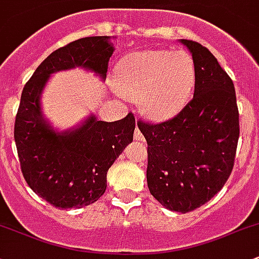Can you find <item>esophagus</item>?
Instances as JSON below:
<instances>
[{"instance_id":"obj_1","label":"esophagus","mask_w":259,"mask_h":259,"mask_svg":"<svg viewBox=\"0 0 259 259\" xmlns=\"http://www.w3.org/2000/svg\"><path fill=\"white\" fill-rule=\"evenodd\" d=\"M134 138L137 139V140H140V141H144V139H145V138H144L143 133H141L140 130L138 129V127H137V129H135V133H134Z\"/></svg>"}]
</instances>
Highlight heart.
Returning <instances> with one entry per match:
<instances>
[{
	"label": "heart",
	"mask_w": 259,
	"mask_h": 259,
	"mask_svg": "<svg viewBox=\"0 0 259 259\" xmlns=\"http://www.w3.org/2000/svg\"><path fill=\"white\" fill-rule=\"evenodd\" d=\"M197 69L195 59L184 50H152L125 57L115 68L119 92L139 99L141 110L154 120L179 114L194 94Z\"/></svg>",
	"instance_id": "heart-1"
}]
</instances>
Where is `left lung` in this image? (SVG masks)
Wrapping results in <instances>:
<instances>
[{
	"mask_svg": "<svg viewBox=\"0 0 259 259\" xmlns=\"http://www.w3.org/2000/svg\"><path fill=\"white\" fill-rule=\"evenodd\" d=\"M197 69L194 98L174 118L159 124L139 120L148 141L146 180L150 194L167 209L194 211L226 184L239 137L233 81L207 48L180 39Z\"/></svg>",
	"mask_w": 259,
	"mask_h": 259,
	"instance_id": "8db88e82",
	"label": "left lung"
}]
</instances>
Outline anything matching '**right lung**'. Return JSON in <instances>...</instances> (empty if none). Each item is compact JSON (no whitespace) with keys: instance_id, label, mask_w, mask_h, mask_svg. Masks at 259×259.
Here are the masks:
<instances>
[{"instance_id":"add662e5","label":"right lung","mask_w":259,"mask_h":259,"mask_svg":"<svg viewBox=\"0 0 259 259\" xmlns=\"http://www.w3.org/2000/svg\"><path fill=\"white\" fill-rule=\"evenodd\" d=\"M114 52L109 36L85 37L51 53L26 83L15 122L21 170L28 186L58 208H80L99 200L107 172L133 141L132 113L118 121L91 115L75 129L57 132L45 119L40 94L51 74L80 67L105 79Z\"/></svg>"}]
</instances>
